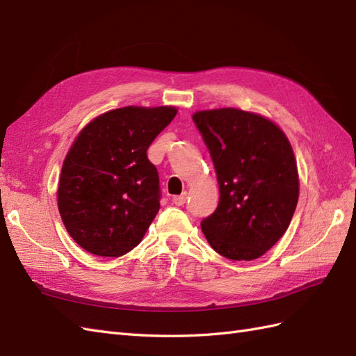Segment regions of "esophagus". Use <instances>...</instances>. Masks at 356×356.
I'll list each match as a JSON object with an SVG mask.
<instances>
[{"label":"esophagus","mask_w":356,"mask_h":356,"mask_svg":"<svg viewBox=\"0 0 356 356\" xmlns=\"http://www.w3.org/2000/svg\"><path fill=\"white\" fill-rule=\"evenodd\" d=\"M172 201H173V204L178 205V207L184 205V204H186V201H187V192H183V193L178 195V196H173Z\"/></svg>","instance_id":"1"}]
</instances>
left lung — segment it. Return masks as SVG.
Wrapping results in <instances>:
<instances>
[{
	"label": "left lung",
	"mask_w": 356,
	"mask_h": 356,
	"mask_svg": "<svg viewBox=\"0 0 356 356\" xmlns=\"http://www.w3.org/2000/svg\"><path fill=\"white\" fill-rule=\"evenodd\" d=\"M193 122L220 193L218 208L201 222L204 236L234 261L264 255L287 231L299 199L289 138L272 120L237 108L197 111Z\"/></svg>",
	"instance_id": "obj_1"
}]
</instances>
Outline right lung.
<instances>
[{
	"instance_id": "1",
	"label": "right lung",
	"mask_w": 356,
	"mask_h": 356,
	"mask_svg": "<svg viewBox=\"0 0 356 356\" xmlns=\"http://www.w3.org/2000/svg\"><path fill=\"white\" fill-rule=\"evenodd\" d=\"M175 107H124L95 118L63 161L57 201L65 228L99 257H120L140 243L160 210L157 168L149 145Z\"/></svg>"
}]
</instances>
